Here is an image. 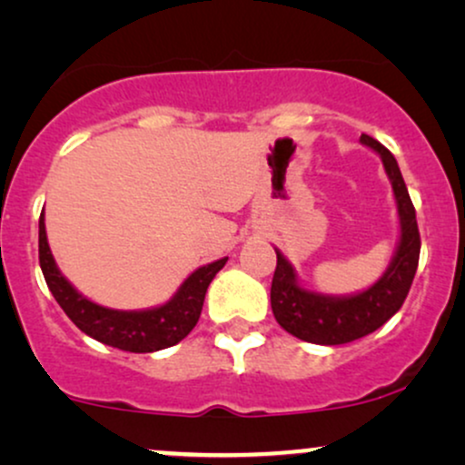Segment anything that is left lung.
<instances>
[{"mask_svg":"<svg viewBox=\"0 0 465 465\" xmlns=\"http://www.w3.org/2000/svg\"><path fill=\"white\" fill-rule=\"evenodd\" d=\"M361 143L370 145L383 158L387 176L394 189L401 215V243L398 252L379 282L368 292L351 298H329L304 292L296 282L293 267L276 252V272L272 278V311L278 324L298 340L322 346H337L370 335L385 324L405 302L420 261V231L416 209L409 198L405 180L394 154L370 134H361Z\"/></svg>","mask_w":465,"mask_h":465,"instance_id":"1","label":"left lung"}]
</instances>
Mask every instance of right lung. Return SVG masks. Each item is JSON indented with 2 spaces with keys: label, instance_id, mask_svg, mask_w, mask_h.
<instances>
[{
  "label": "right lung",
  "instance_id": "1",
  "mask_svg": "<svg viewBox=\"0 0 465 465\" xmlns=\"http://www.w3.org/2000/svg\"><path fill=\"white\" fill-rule=\"evenodd\" d=\"M226 261L228 259H220L195 270L183 282L176 296L163 307L150 311H113L80 296L64 281L49 252L43 213L38 220V263L60 309L82 332L125 352H154L183 341L198 324L206 289L217 272L226 265Z\"/></svg>",
  "mask_w": 465,
  "mask_h": 465
}]
</instances>
